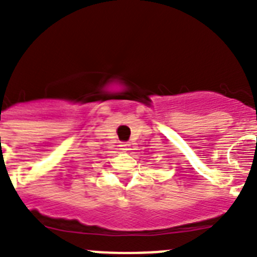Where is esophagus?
<instances>
[{"label":"esophagus","instance_id":"obj_1","mask_svg":"<svg viewBox=\"0 0 257 257\" xmlns=\"http://www.w3.org/2000/svg\"><path fill=\"white\" fill-rule=\"evenodd\" d=\"M119 148H121V151H123V152L130 151V144H128V143H121Z\"/></svg>","mask_w":257,"mask_h":257}]
</instances>
